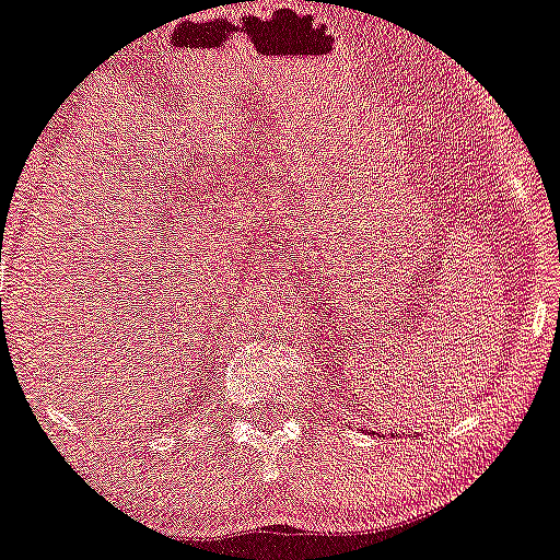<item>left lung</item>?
<instances>
[{
  "instance_id": "obj_1",
  "label": "left lung",
  "mask_w": 560,
  "mask_h": 560,
  "mask_svg": "<svg viewBox=\"0 0 560 560\" xmlns=\"http://www.w3.org/2000/svg\"><path fill=\"white\" fill-rule=\"evenodd\" d=\"M390 435H393V433H390Z\"/></svg>"
}]
</instances>
